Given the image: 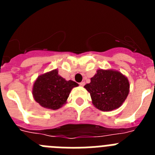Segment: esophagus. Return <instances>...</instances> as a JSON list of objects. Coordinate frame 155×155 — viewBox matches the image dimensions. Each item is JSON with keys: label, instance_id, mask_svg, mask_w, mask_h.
Instances as JSON below:
<instances>
[{"label": "esophagus", "instance_id": "obj_1", "mask_svg": "<svg viewBox=\"0 0 155 155\" xmlns=\"http://www.w3.org/2000/svg\"><path fill=\"white\" fill-rule=\"evenodd\" d=\"M79 84H80V86H82V87H83V86H84V84H85V83H84V82H81V83Z\"/></svg>", "mask_w": 155, "mask_h": 155}]
</instances>
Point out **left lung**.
Returning a JSON list of instances; mask_svg holds the SVG:
<instances>
[{
    "mask_svg": "<svg viewBox=\"0 0 155 155\" xmlns=\"http://www.w3.org/2000/svg\"><path fill=\"white\" fill-rule=\"evenodd\" d=\"M84 88L90 93L94 107L108 112L123 105L130 92V82L120 71L98 69Z\"/></svg>",
    "mask_w": 155,
    "mask_h": 155,
    "instance_id": "1",
    "label": "left lung"
}]
</instances>
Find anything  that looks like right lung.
<instances>
[{"mask_svg":"<svg viewBox=\"0 0 155 155\" xmlns=\"http://www.w3.org/2000/svg\"><path fill=\"white\" fill-rule=\"evenodd\" d=\"M78 86L76 82L63 78L55 69L37 78L32 87V95L42 107L56 110L65 105L72 88Z\"/></svg>","mask_w":155,"mask_h":155,"instance_id":"1","label":"right lung"}]
</instances>
